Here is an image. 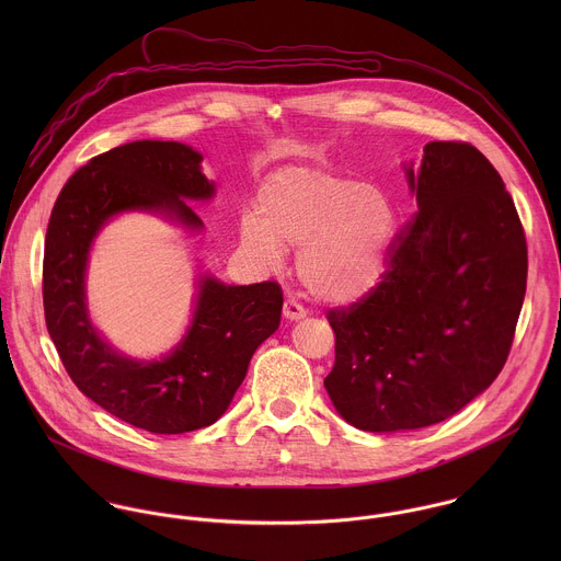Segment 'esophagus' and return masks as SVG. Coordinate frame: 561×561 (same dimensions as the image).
<instances>
[{"instance_id": "1", "label": "esophagus", "mask_w": 561, "mask_h": 561, "mask_svg": "<svg viewBox=\"0 0 561 561\" xmlns=\"http://www.w3.org/2000/svg\"><path fill=\"white\" fill-rule=\"evenodd\" d=\"M283 316L291 321L302 320V318H307V309H305L300 302H296V300L289 298V300H285V305H283Z\"/></svg>"}]
</instances>
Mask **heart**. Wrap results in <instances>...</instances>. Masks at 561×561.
Masks as SVG:
<instances>
[{
	"instance_id": "b5f03b06",
	"label": "heart",
	"mask_w": 561,
	"mask_h": 561,
	"mask_svg": "<svg viewBox=\"0 0 561 561\" xmlns=\"http://www.w3.org/2000/svg\"><path fill=\"white\" fill-rule=\"evenodd\" d=\"M393 233V205L378 185L311 165L270 174L256 214L241 222V240L267 265L283 261L285 245H300V280L330 305L356 302L376 287Z\"/></svg>"
}]
</instances>
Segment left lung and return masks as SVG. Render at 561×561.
I'll use <instances>...</instances> for the list:
<instances>
[{
  "mask_svg": "<svg viewBox=\"0 0 561 561\" xmlns=\"http://www.w3.org/2000/svg\"><path fill=\"white\" fill-rule=\"evenodd\" d=\"M419 211L380 283L328 311L323 387L365 432L440 423L501 374L527 289V241L501 174L469 142H427L405 170Z\"/></svg>",
  "mask_w": 561,
  "mask_h": 561,
  "instance_id": "8db88e82",
  "label": "left lung"
}]
</instances>
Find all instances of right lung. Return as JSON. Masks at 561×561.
Returning <instances> with one entry per match:
<instances>
[{
    "mask_svg": "<svg viewBox=\"0 0 561 561\" xmlns=\"http://www.w3.org/2000/svg\"><path fill=\"white\" fill-rule=\"evenodd\" d=\"M201 161L192 147L160 140L101 153L65 183L45 238V321L67 374L85 398L153 434L216 423L283 311V289L274 280L238 287L203 276L183 341L153 363L118 354L88 320L85 263L96 233L123 211H156L192 231L203 229L183 201H209L216 192Z\"/></svg>",
    "mask_w": 561,
    "mask_h": 561,
    "instance_id": "right-lung-1",
    "label": "right lung"
}]
</instances>
